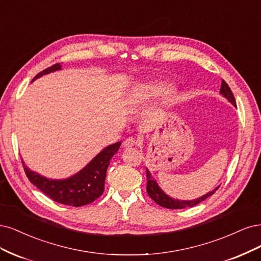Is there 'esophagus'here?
<instances>
[{"label":"esophagus","mask_w":261,"mask_h":261,"mask_svg":"<svg viewBox=\"0 0 261 261\" xmlns=\"http://www.w3.org/2000/svg\"><path fill=\"white\" fill-rule=\"evenodd\" d=\"M137 144H138V141H137L136 139H134V138H128V139H125V140L123 141L122 146L125 147V148H129V147L136 146Z\"/></svg>","instance_id":"esophagus-1"}]
</instances>
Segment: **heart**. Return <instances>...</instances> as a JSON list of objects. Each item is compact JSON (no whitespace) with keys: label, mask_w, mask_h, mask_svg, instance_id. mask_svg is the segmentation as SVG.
<instances>
[{"label":"heart","mask_w":261,"mask_h":261,"mask_svg":"<svg viewBox=\"0 0 261 261\" xmlns=\"http://www.w3.org/2000/svg\"><path fill=\"white\" fill-rule=\"evenodd\" d=\"M173 90L172 86L169 83L164 82V81H158V82H152L148 83V85L143 86L140 88L138 92V96L141 98H153L157 96L166 95Z\"/></svg>","instance_id":"1"}]
</instances>
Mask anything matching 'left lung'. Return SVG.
I'll list each match as a JSON object with an SVG mask.
<instances>
[{"label": "left lung", "instance_id": "left-lung-1", "mask_svg": "<svg viewBox=\"0 0 261 261\" xmlns=\"http://www.w3.org/2000/svg\"><path fill=\"white\" fill-rule=\"evenodd\" d=\"M220 94L224 98L228 99L233 106H237V103H235V98H234L232 91L229 88V86L226 85V82L224 80H222V82H221ZM146 176H147L146 191H147V194L149 195V197L152 198L155 201V203L158 204L159 206L165 207V208H169V209H183V208H187V207L195 206V205L201 203V201L205 200L206 198H208L209 196H212L214 193L220 187V186H218L215 190L210 191V192L206 193L205 195L197 197L195 199H188V200L176 199V198H173L168 194H166V193L161 189V187L158 186L157 181L154 179V176L152 175V173H150V171L148 169H146Z\"/></svg>", "mask_w": 261, "mask_h": 261}]
</instances>
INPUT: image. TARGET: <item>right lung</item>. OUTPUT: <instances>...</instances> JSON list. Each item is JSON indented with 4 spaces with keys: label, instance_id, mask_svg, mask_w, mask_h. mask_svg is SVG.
<instances>
[{
    "label": "right lung",
    "instance_id": "add662e5",
    "mask_svg": "<svg viewBox=\"0 0 261 261\" xmlns=\"http://www.w3.org/2000/svg\"><path fill=\"white\" fill-rule=\"evenodd\" d=\"M61 64H55L38 73L32 81L54 71L61 70ZM121 142L108 145L83 167L80 171L66 179H49L30 170L22 161L23 169L29 181L46 196L60 204L80 207L94 201L104 192L106 171L111 159L118 152Z\"/></svg>",
    "mask_w": 261,
    "mask_h": 261
}]
</instances>
